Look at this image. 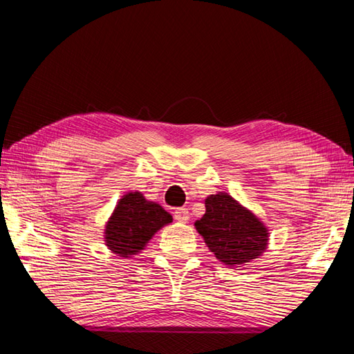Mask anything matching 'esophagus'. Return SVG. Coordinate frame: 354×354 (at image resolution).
I'll list each match as a JSON object with an SVG mask.
<instances>
[{
  "mask_svg": "<svg viewBox=\"0 0 354 354\" xmlns=\"http://www.w3.org/2000/svg\"><path fill=\"white\" fill-rule=\"evenodd\" d=\"M173 216H175V221L181 222V223L189 222V209H187V208H178V209H175V213H173Z\"/></svg>",
  "mask_w": 354,
  "mask_h": 354,
  "instance_id": "1",
  "label": "esophagus"
}]
</instances>
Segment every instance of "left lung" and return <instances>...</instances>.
Instances as JSON below:
<instances>
[{
	"label": "left lung",
	"instance_id": "obj_1",
	"mask_svg": "<svg viewBox=\"0 0 354 354\" xmlns=\"http://www.w3.org/2000/svg\"><path fill=\"white\" fill-rule=\"evenodd\" d=\"M194 227L216 259L230 266L257 259L268 245L265 225L227 193L205 199V214Z\"/></svg>",
	"mask_w": 354,
	"mask_h": 354
}]
</instances>
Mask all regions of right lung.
Here are the masks:
<instances>
[{
    "label": "right lung",
    "mask_w": 354,
    "mask_h": 354,
    "mask_svg": "<svg viewBox=\"0 0 354 354\" xmlns=\"http://www.w3.org/2000/svg\"><path fill=\"white\" fill-rule=\"evenodd\" d=\"M170 222L171 216L161 205L146 201L138 192L127 193L106 223V246L122 257H129L145 250L155 232Z\"/></svg>",
    "instance_id": "add662e5"
}]
</instances>
